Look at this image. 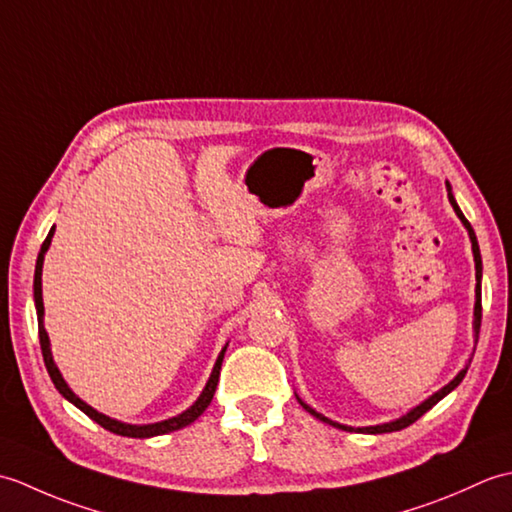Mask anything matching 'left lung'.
<instances>
[{
  "label": "left lung",
  "mask_w": 512,
  "mask_h": 512,
  "mask_svg": "<svg viewBox=\"0 0 512 512\" xmlns=\"http://www.w3.org/2000/svg\"><path fill=\"white\" fill-rule=\"evenodd\" d=\"M447 193H449V202H451V206H453L455 215L460 217L462 224H464V228H466V231H469V237H471V248H473V259H475V281H477V286H475V308H473V339H475V343H477V336H480V323H482V255H480V246H477L475 231L471 228L469 220H466V217H464V213L460 211L458 202H455V198H453V191H451V184H449V182H447ZM473 352H475V347H473ZM469 365H471V356H469V361H466V365H464V367L460 369V372H458V376H455L449 385H444L442 389H438V391H436V394H431L427 400H422L420 405H416L413 409H409V411L405 413V416H400V418H396V420H389V422H383V424H372V427H347V424L334 422V420H330V418H325L323 413L314 411V409H312L310 405H306V402H303L299 396H297V400H299V405L310 413V416L319 418L321 422H328V424H332V427H336V429H343V431H361V433H374V436H376V433H391V431H400V429L409 427V424H413V422H416L420 416H424V413H427L433 405H436V402H440L444 396L451 394V391L462 383V378L466 376V369H469Z\"/></svg>",
  "instance_id": "obj_1"
}]
</instances>
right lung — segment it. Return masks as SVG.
Here are the masks:
<instances>
[{
	"instance_id": "right-lung-1",
	"label": "right lung",
	"mask_w": 512,
	"mask_h": 512,
	"mask_svg": "<svg viewBox=\"0 0 512 512\" xmlns=\"http://www.w3.org/2000/svg\"><path fill=\"white\" fill-rule=\"evenodd\" d=\"M52 235H54V226L50 228V233H48V237H46V242L41 244V250H39V255H37V266H35V286H32V288H35V308H37V321H39V343H41L43 363H46L48 374H50V378H52L54 387L59 389V394H61L65 400H70L74 407H79V409L85 413V416L92 418L94 422H99L103 429L116 433V436H125V438H154V436H165V433L178 431V429H182V427H187V424H191V422L198 420V418L202 416V413H204V409L209 407V405H211V400H213V394H215V389H217V380H220V369H222L224 352H226L228 343L222 347V352L217 354V361H215V365H213V372H211L209 380H206V385H204V389H202V394L198 396V400H195L189 409H184L182 413H178V416H173V418H169V420H160V422H151V424H129V422H121V420L105 416V413H101V411H96L94 407H90L88 402H85V400H81L79 396H76L74 391L70 389V385L65 383V378L61 376L59 367H57V363H54V358H52L48 332H46V328H43L41 273H43V257H46L48 248H50V244H52Z\"/></svg>"
}]
</instances>
